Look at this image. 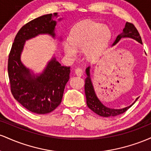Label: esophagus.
Segmentation results:
<instances>
[{
    "mask_svg": "<svg viewBox=\"0 0 151 151\" xmlns=\"http://www.w3.org/2000/svg\"><path fill=\"white\" fill-rule=\"evenodd\" d=\"M75 74H77L78 77H81V76L83 75V74H84V71L80 67H78L75 70Z\"/></svg>",
    "mask_w": 151,
    "mask_h": 151,
    "instance_id": "1",
    "label": "esophagus"
}]
</instances>
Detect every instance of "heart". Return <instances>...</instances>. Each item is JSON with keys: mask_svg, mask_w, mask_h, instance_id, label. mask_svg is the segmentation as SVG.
<instances>
[{"mask_svg": "<svg viewBox=\"0 0 151 151\" xmlns=\"http://www.w3.org/2000/svg\"><path fill=\"white\" fill-rule=\"evenodd\" d=\"M111 32L107 25L86 20L76 25L70 32V40H64L63 49L70 58H76L78 50L84 51L90 60H96L108 46Z\"/></svg>", "mask_w": 151, "mask_h": 151, "instance_id": "1", "label": "heart"}]
</instances>
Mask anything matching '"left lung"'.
<instances>
[{
	"label": "left lung",
	"instance_id": "left-lung-1",
	"mask_svg": "<svg viewBox=\"0 0 151 151\" xmlns=\"http://www.w3.org/2000/svg\"><path fill=\"white\" fill-rule=\"evenodd\" d=\"M122 37H131L133 39L136 40L138 42L141 43L142 40L141 37L140 36L139 32L137 30L136 27H135L134 25L131 22H126V26L124 29L123 30V33L117 36L116 39L114 41L113 43V45H116L119 42V40ZM89 67L86 68V73L87 74V77L85 79V84H84V90H85V94L86 98V104H87L88 107L93 111L94 113H96L98 115L104 117H110V116H116L119 115L129 109L130 107L133 106V104L135 103L138 99H136V101L132 105L126 107V108L122 109H110L108 107L105 106L101 103V101L99 100V99L96 96V93L94 92L93 90V87L92 85V83L91 81V78H90V74H89Z\"/></svg>",
	"mask_w": 151,
	"mask_h": 151
}]
</instances>
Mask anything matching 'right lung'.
Instances as JSON below:
<instances>
[{
  "mask_svg": "<svg viewBox=\"0 0 151 151\" xmlns=\"http://www.w3.org/2000/svg\"><path fill=\"white\" fill-rule=\"evenodd\" d=\"M58 13L44 15L24 25L17 33L9 53L8 72L13 97L26 109L37 114H48L62 101L64 90L70 79V67L62 66L54 58L42 74L35 77L22 65L20 55L25 40L39 34L54 37Z\"/></svg>",
  "mask_w": 151,
  "mask_h": 151,
  "instance_id": "add662e5",
  "label": "right lung"
}]
</instances>
